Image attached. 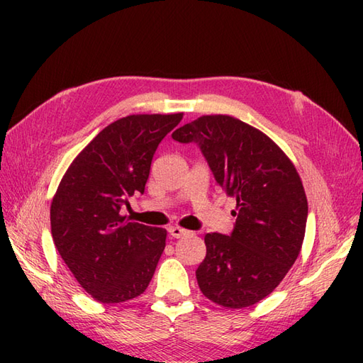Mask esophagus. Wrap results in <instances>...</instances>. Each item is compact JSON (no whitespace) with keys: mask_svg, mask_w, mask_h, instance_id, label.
Segmentation results:
<instances>
[{"mask_svg":"<svg viewBox=\"0 0 363 363\" xmlns=\"http://www.w3.org/2000/svg\"><path fill=\"white\" fill-rule=\"evenodd\" d=\"M168 234L173 238H181L187 234V230L179 228V226H172V228H168Z\"/></svg>","mask_w":363,"mask_h":363,"instance_id":"esophagus-1","label":"esophagus"}]
</instances>
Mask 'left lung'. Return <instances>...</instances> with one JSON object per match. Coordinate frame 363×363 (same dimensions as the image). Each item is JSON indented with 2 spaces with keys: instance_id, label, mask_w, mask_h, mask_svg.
<instances>
[{
  "instance_id": "1",
  "label": "left lung",
  "mask_w": 363,
  "mask_h": 363,
  "mask_svg": "<svg viewBox=\"0 0 363 363\" xmlns=\"http://www.w3.org/2000/svg\"><path fill=\"white\" fill-rule=\"evenodd\" d=\"M172 137L195 143L237 201L233 233L204 237L199 289L229 309L259 303L284 279L304 240L307 198L296 168L265 134L229 115H204Z\"/></svg>"
}]
</instances>
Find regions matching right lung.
Returning a JSON list of instances; mask_svg holds the SVG:
<instances>
[{"mask_svg": "<svg viewBox=\"0 0 363 363\" xmlns=\"http://www.w3.org/2000/svg\"><path fill=\"white\" fill-rule=\"evenodd\" d=\"M182 113L129 115L104 128L59 184L51 235L60 257L99 303H123L148 287L167 230L130 223L123 206L145 191L152 156Z\"/></svg>", "mask_w": 363, "mask_h": 363, "instance_id": "right-lung-1", "label": "right lung"}]
</instances>
